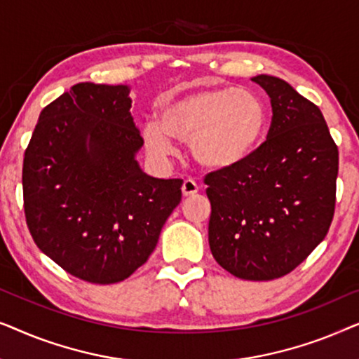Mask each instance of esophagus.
Listing matches in <instances>:
<instances>
[{
	"label": "esophagus",
	"mask_w": 359,
	"mask_h": 359,
	"mask_svg": "<svg viewBox=\"0 0 359 359\" xmlns=\"http://www.w3.org/2000/svg\"><path fill=\"white\" fill-rule=\"evenodd\" d=\"M181 191H183L184 198H189V196H194L199 191V186L196 184V181L193 180H186L183 186H181Z\"/></svg>",
	"instance_id": "34e87169"
}]
</instances>
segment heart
<instances>
[{
	"label": "heart",
	"instance_id": "obj_1",
	"mask_svg": "<svg viewBox=\"0 0 359 359\" xmlns=\"http://www.w3.org/2000/svg\"><path fill=\"white\" fill-rule=\"evenodd\" d=\"M268 107L243 88H201L170 97L158 122L142 124V140L156 156H168L173 142H189L196 163L222 173L252 158L266 135Z\"/></svg>",
	"mask_w": 359,
	"mask_h": 359
}]
</instances>
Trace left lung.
<instances>
[{"label":"left lung","mask_w":359,"mask_h":359,"mask_svg":"<svg viewBox=\"0 0 359 359\" xmlns=\"http://www.w3.org/2000/svg\"><path fill=\"white\" fill-rule=\"evenodd\" d=\"M271 100L268 140L238 168L205 176L209 247L220 266L269 281L325 238L335 210L338 149L318 107L287 81L252 78Z\"/></svg>","instance_id":"obj_1"}]
</instances>
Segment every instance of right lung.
Masks as SVG:
<instances>
[{
  "instance_id": "right-lung-1",
  "label": "right lung",
  "mask_w": 359,
  "mask_h": 359,
  "mask_svg": "<svg viewBox=\"0 0 359 359\" xmlns=\"http://www.w3.org/2000/svg\"><path fill=\"white\" fill-rule=\"evenodd\" d=\"M130 86L78 83L46 106L24 154L26 222L42 253L95 284L124 281L154 252L181 180L147 175Z\"/></svg>"
}]
</instances>
